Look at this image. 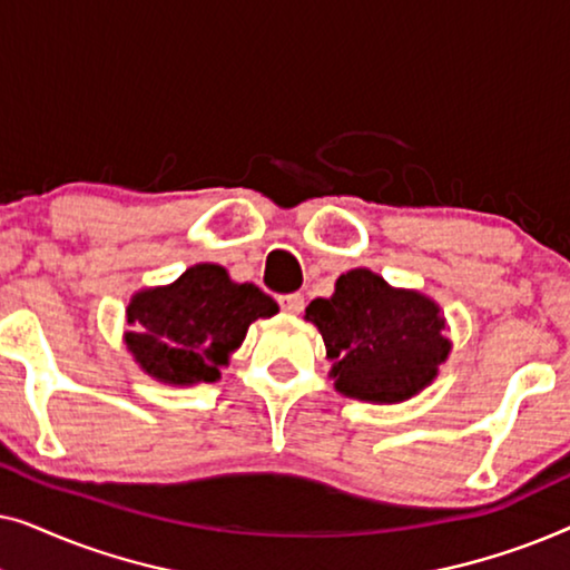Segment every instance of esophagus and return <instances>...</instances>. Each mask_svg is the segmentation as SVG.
Instances as JSON below:
<instances>
[{"label":"esophagus","instance_id":"obj_1","mask_svg":"<svg viewBox=\"0 0 570 570\" xmlns=\"http://www.w3.org/2000/svg\"><path fill=\"white\" fill-rule=\"evenodd\" d=\"M277 303H279V308L285 311V314H301V311H303V295L301 293L279 295Z\"/></svg>","mask_w":570,"mask_h":570}]
</instances>
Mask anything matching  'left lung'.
<instances>
[{
	"instance_id": "1",
	"label": "left lung",
	"mask_w": 570,
	"mask_h": 570,
	"mask_svg": "<svg viewBox=\"0 0 570 570\" xmlns=\"http://www.w3.org/2000/svg\"><path fill=\"white\" fill-rule=\"evenodd\" d=\"M306 322L322 332L334 389L361 402L410 400L451 353L439 303L365 267L340 275L332 298L311 301Z\"/></svg>"
}]
</instances>
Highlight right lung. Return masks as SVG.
Returning <instances> with one entry per match:
<instances>
[{"label":"right lung","mask_w":570,"mask_h":570,"mask_svg":"<svg viewBox=\"0 0 570 570\" xmlns=\"http://www.w3.org/2000/svg\"><path fill=\"white\" fill-rule=\"evenodd\" d=\"M277 311L267 293L252 283H233L220 264H194L176 283L131 295L124 342L135 363L155 381L174 386L213 384L252 322Z\"/></svg>","instance_id":"obj_1"}]
</instances>
